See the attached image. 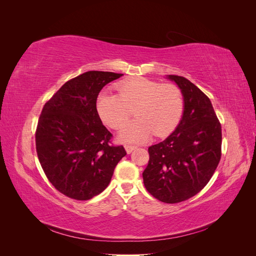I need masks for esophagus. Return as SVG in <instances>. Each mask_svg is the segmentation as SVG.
<instances>
[{
	"instance_id": "1",
	"label": "esophagus",
	"mask_w": 256,
	"mask_h": 256,
	"mask_svg": "<svg viewBox=\"0 0 256 256\" xmlns=\"http://www.w3.org/2000/svg\"><path fill=\"white\" fill-rule=\"evenodd\" d=\"M136 148V145H131V144H126V145H125V150H126V152H127L128 154H130L131 152L134 150Z\"/></svg>"
}]
</instances>
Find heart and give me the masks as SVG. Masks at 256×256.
Instances as JSON below:
<instances>
[{
  "mask_svg": "<svg viewBox=\"0 0 256 256\" xmlns=\"http://www.w3.org/2000/svg\"><path fill=\"white\" fill-rule=\"evenodd\" d=\"M118 94H99L96 109L102 120L113 129L125 125L134 109L136 118L122 130L120 136L122 141L142 142L152 134L168 136L182 120L184 98L175 84L136 78L118 83Z\"/></svg>",
  "mask_w": 256,
  "mask_h": 256,
  "instance_id": "obj_1",
  "label": "heart"
}]
</instances>
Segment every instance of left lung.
I'll list each match as a JSON object with an SVG mask.
<instances>
[{
	"label": "left lung",
	"instance_id": "1",
	"mask_svg": "<svg viewBox=\"0 0 256 256\" xmlns=\"http://www.w3.org/2000/svg\"><path fill=\"white\" fill-rule=\"evenodd\" d=\"M168 78L182 92L184 114L164 141L148 147L143 182L154 198L174 204L194 196L210 180L221 159L222 131L210 100L202 90L184 76Z\"/></svg>",
	"mask_w": 256,
	"mask_h": 256
}]
</instances>
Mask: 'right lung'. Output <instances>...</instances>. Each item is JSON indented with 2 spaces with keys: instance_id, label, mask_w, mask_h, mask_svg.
I'll list each match as a JSON object with an SVG mask.
<instances>
[{
  "instance_id": "obj_1",
  "label": "right lung",
  "mask_w": 256,
  "mask_h": 256,
  "mask_svg": "<svg viewBox=\"0 0 256 256\" xmlns=\"http://www.w3.org/2000/svg\"><path fill=\"white\" fill-rule=\"evenodd\" d=\"M122 76L84 72L67 81L42 108L35 134L37 156L49 182L68 198L86 200L102 193L126 156L122 145H112L113 136L96 109L100 90Z\"/></svg>"
}]
</instances>
